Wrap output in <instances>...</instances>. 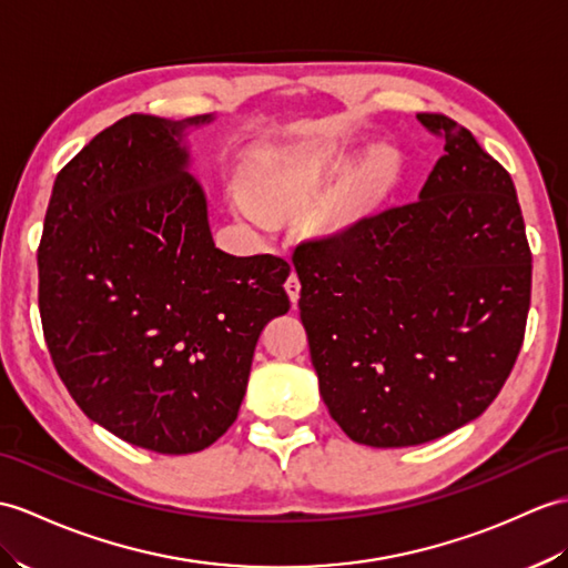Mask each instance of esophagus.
<instances>
[{
  "mask_svg": "<svg viewBox=\"0 0 568 568\" xmlns=\"http://www.w3.org/2000/svg\"><path fill=\"white\" fill-rule=\"evenodd\" d=\"M300 278H297V273H290V278L285 281V290H287V295H290V302H293V305H295V302L300 300Z\"/></svg>",
  "mask_w": 568,
  "mask_h": 568,
  "instance_id": "1",
  "label": "esophagus"
}]
</instances>
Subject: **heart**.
<instances>
[{
    "label": "heart",
    "mask_w": 568,
    "mask_h": 568,
    "mask_svg": "<svg viewBox=\"0 0 568 568\" xmlns=\"http://www.w3.org/2000/svg\"><path fill=\"white\" fill-rule=\"evenodd\" d=\"M348 162V154L334 144H307L273 152L248 171L246 191L230 195L232 210L254 230H271V213H287L305 205L324 186V181ZM399 176V154L392 148H375L353 169L346 181V201L351 205L373 203L385 195Z\"/></svg>",
    "instance_id": "b5f03b06"
}]
</instances>
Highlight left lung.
Returning a JSON list of instances; mask_svg holds the SVG:
<instances>
[{
  "label": "left lung",
  "instance_id": "left-lung-1",
  "mask_svg": "<svg viewBox=\"0 0 568 568\" xmlns=\"http://www.w3.org/2000/svg\"><path fill=\"white\" fill-rule=\"evenodd\" d=\"M418 201L295 248L300 320L328 414L351 440L420 445L486 412L516 363L532 256L516 186L467 128Z\"/></svg>",
  "mask_w": 568,
  "mask_h": 568
}]
</instances>
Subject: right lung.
<instances>
[{
  "label": "right lung",
  "instance_id": "obj_1",
  "mask_svg": "<svg viewBox=\"0 0 568 568\" xmlns=\"http://www.w3.org/2000/svg\"><path fill=\"white\" fill-rule=\"evenodd\" d=\"M133 113L64 166L38 246V307L77 406L162 455L205 450L246 394L256 341L290 310L285 258L215 246L186 130Z\"/></svg>",
  "mask_w": 568,
  "mask_h": 568
}]
</instances>
